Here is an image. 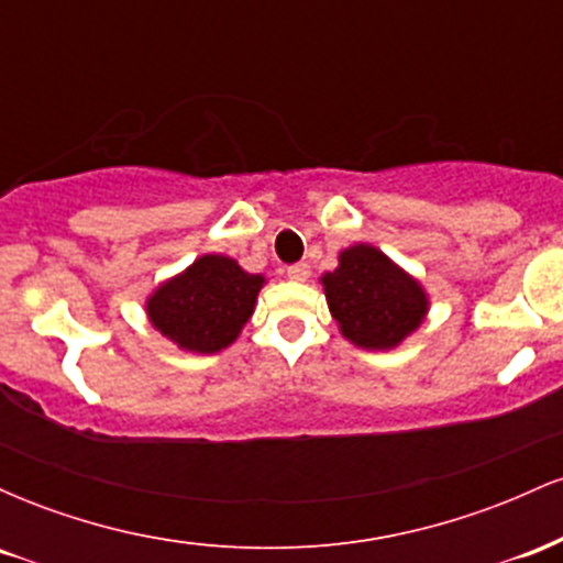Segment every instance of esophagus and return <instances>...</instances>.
<instances>
[{
    "mask_svg": "<svg viewBox=\"0 0 563 563\" xmlns=\"http://www.w3.org/2000/svg\"><path fill=\"white\" fill-rule=\"evenodd\" d=\"M288 280L294 283H303L309 277V264H294V267H288Z\"/></svg>",
    "mask_w": 563,
    "mask_h": 563,
    "instance_id": "obj_1",
    "label": "esophagus"
}]
</instances>
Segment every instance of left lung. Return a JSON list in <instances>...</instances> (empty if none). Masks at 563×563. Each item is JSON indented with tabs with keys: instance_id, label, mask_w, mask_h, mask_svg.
<instances>
[{
	"instance_id": "obj_1",
	"label": "left lung",
	"mask_w": 563,
	"mask_h": 563,
	"mask_svg": "<svg viewBox=\"0 0 563 563\" xmlns=\"http://www.w3.org/2000/svg\"><path fill=\"white\" fill-rule=\"evenodd\" d=\"M328 309L349 344L389 352L421 328L429 294L384 251L354 243L339 254V267L320 277Z\"/></svg>"
}]
</instances>
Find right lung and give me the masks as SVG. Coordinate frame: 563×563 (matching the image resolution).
<instances>
[{"mask_svg":"<svg viewBox=\"0 0 563 563\" xmlns=\"http://www.w3.org/2000/svg\"><path fill=\"white\" fill-rule=\"evenodd\" d=\"M264 283L267 277L245 273L232 256L203 254L153 288L145 314L183 352L217 354L238 341Z\"/></svg>","mask_w":563,"mask_h":563,"instance_id":"obj_1","label":"right lung"}]
</instances>
